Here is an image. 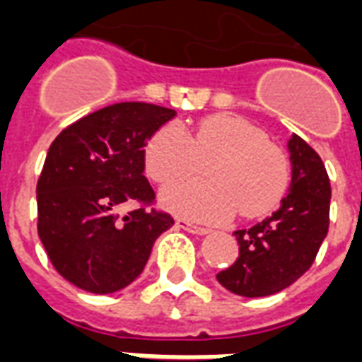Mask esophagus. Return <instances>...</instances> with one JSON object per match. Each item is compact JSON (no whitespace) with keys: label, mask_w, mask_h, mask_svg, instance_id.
<instances>
[{"label":"esophagus","mask_w":362,"mask_h":362,"mask_svg":"<svg viewBox=\"0 0 362 362\" xmlns=\"http://www.w3.org/2000/svg\"><path fill=\"white\" fill-rule=\"evenodd\" d=\"M175 226L178 230H184L187 233H193V235H206V233H211V230H206V228H201V226H193L186 220H176Z\"/></svg>","instance_id":"obj_1"}]
</instances>
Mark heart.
<instances>
[{
  "label": "heart",
  "instance_id": "heart-1",
  "mask_svg": "<svg viewBox=\"0 0 362 362\" xmlns=\"http://www.w3.org/2000/svg\"><path fill=\"white\" fill-rule=\"evenodd\" d=\"M209 181H185L159 193L163 209L199 222H224L237 211L258 218L277 205L286 186V167L264 131L237 115L206 117L187 134L163 127L146 146V170L157 184L194 174L201 162Z\"/></svg>",
  "mask_w": 362,
  "mask_h": 362
}]
</instances>
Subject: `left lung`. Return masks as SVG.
<instances>
[{
  "label": "left lung",
  "instance_id": "obj_1",
  "mask_svg": "<svg viewBox=\"0 0 362 362\" xmlns=\"http://www.w3.org/2000/svg\"><path fill=\"white\" fill-rule=\"evenodd\" d=\"M292 178L288 195L272 216L237 230L235 264L216 275L237 296L262 298L285 291L308 272L328 231L330 180L321 157L298 134L288 140Z\"/></svg>",
  "mask_w": 362,
  "mask_h": 362
}]
</instances>
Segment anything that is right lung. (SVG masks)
<instances>
[{
	"label": "right lung",
	"instance_id": "right-lung-1",
	"mask_svg": "<svg viewBox=\"0 0 362 362\" xmlns=\"http://www.w3.org/2000/svg\"><path fill=\"white\" fill-rule=\"evenodd\" d=\"M175 110L119 102L66 127L37 180V233L54 269L81 291L112 294L144 272L151 247L175 220L123 203H151L146 144Z\"/></svg>",
	"mask_w": 362,
	"mask_h": 362
}]
</instances>
